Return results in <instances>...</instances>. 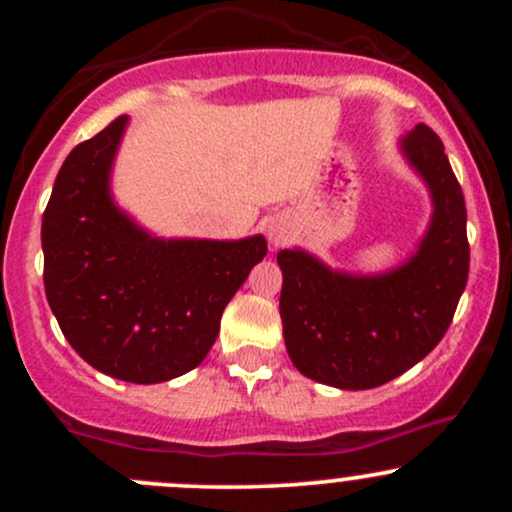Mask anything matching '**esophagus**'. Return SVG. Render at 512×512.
I'll use <instances>...</instances> for the list:
<instances>
[{"label": "esophagus", "mask_w": 512, "mask_h": 512, "mask_svg": "<svg viewBox=\"0 0 512 512\" xmlns=\"http://www.w3.org/2000/svg\"><path fill=\"white\" fill-rule=\"evenodd\" d=\"M269 240H272V245H281L286 240V228L281 226V223H272L269 226Z\"/></svg>", "instance_id": "obj_1"}]
</instances>
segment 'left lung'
<instances>
[{"label":"left lung","mask_w":512,"mask_h":512,"mask_svg":"<svg viewBox=\"0 0 512 512\" xmlns=\"http://www.w3.org/2000/svg\"><path fill=\"white\" fill-rule=\"evenodd\" d=\"M399 151L433 204L407 260L387 272L354 274L303 248L276 255L286 351L315 383L370 390L395 380L436 349L467 286V209L443 142L431 127L416 125L399 139Z\"/></svg>","instance_id":"left-lung-1"}]
</instances>
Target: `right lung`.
<instances>
[{"label":"right lung","mask_w":512,"mask_h":512,"mask_svg":"<svg viewBox=\"0 0 512 512\" xmlns=\"http://www.w3.org/2000/svg\"><path fill=\"white\" fill-rule=\"evenodd\" d=\"M129 117L79 144L43 214L45 296L72 349L110 378L154 385L209 354L264 236L158 238L117 207L110 178Z\"/></svg>","instance_id":"obj_1"}]
</instances>
